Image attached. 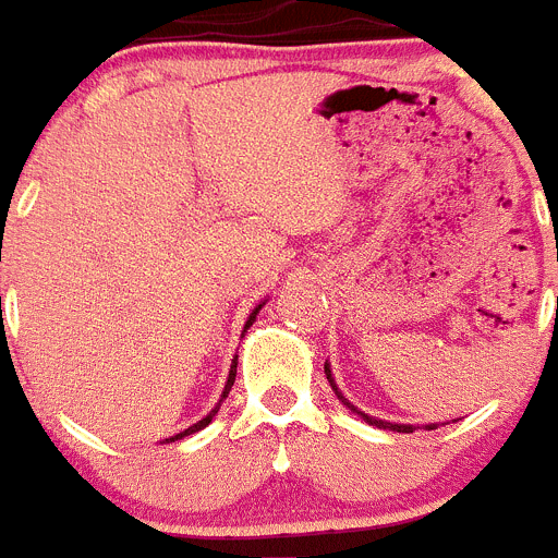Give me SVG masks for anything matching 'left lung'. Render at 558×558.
Here are the masks:
<instances>
[{
    "mask_svg": "<svg viewBox=\"0 0 558 558\" xmlns=\"http://www.w3.org/2000/svg\"><path fill=\"white\" fill-rule=\"evenodd\" d=\"M324 371H326V379H329V385H331V390H335V396L340 398L342 403H345V407L351 409V412H356V415L362 417V421L365 423H371V426H376V428H390V432H401V434H409V432H415V426H409V423H387V421H379V417H371V415H365V412H360V409L354 407V403L349 401V398L342 396L340 392V387L335 385V376H331V367H329V362H326L324 365ZM426 428H437V423H428Z\"/></svg>",
    "mask_w": 558,
    "mask_h": 558,
    "instance_id": "1",
    "label": "left lung"
}]
</instances>
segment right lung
Listing matches in <instances>:
<instances>
[{
	"mask_svg": "<svg viewBox=\"0 0 558 558\" xmlns=\"http://www.w3.org/2000/svg\"><path fill=\"white\" fill-rule=\"evenodd\" d=\"M263 304H265V301H263ZM263 304H257V306H254V310H252V315H248V320H245V326H243V335H245V329H248V326H252L254 320H257V313H259V310H263ZM234 373H238V356H234L232 367H229V379H227V387H223V396H221V401H218V407L213 409V412H209L207 417H202V421H198V423H193L191 428H185V432L173 434V437H171V442H173V439H182V437H187V434H196V432H202L204 426H209V421H213V417H216V412H218V409H221L223 398H227V396H229V390H232V385H234Z\"/></svg>",
	"mask_w": 558,
	"mask_h": 558,
	"instance_id": "right-lung-1",
	"label": "right lung"
}]
</instances>
